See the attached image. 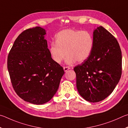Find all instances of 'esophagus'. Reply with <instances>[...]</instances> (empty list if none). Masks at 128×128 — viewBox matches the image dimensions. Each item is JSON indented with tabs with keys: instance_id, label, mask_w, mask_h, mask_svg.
I'll return each mask as SVG.
<instances>
[{
	"instance_id": "34e87169",
	"label": "esophagus",
	"mask_w": 128,
	"mask_h": 128,
	"mask_svg": "<svg viewBox=\"0 0 128 128\" xmlns=\"http://www.w3.org/2000/svg\"><path fill=\"white\" fill-rule=\"evenodd\" d=\"M70 68H69V67H64V71H65V72H66V71H68V70H69Z\"/></svg>"
}]
</instances>
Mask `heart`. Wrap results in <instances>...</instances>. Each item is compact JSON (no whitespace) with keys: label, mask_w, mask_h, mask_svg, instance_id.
I'll list each match as a JSON object with an SVG mask.
<instances>
[{"label":"heart","mask_w":128,"mask_h":128,"mask_svg":"<svg viewBox=\"0 0 128 128\" xmlns=\"http://www.w3.org/2000/svg\"><path fill=\"white\" fill-rule=\"evenodd\" d=\"M93 46V36L88 31L66 29L56 35V42L50 44L49 53L52 60L57 64L61 63L68 54L66 63L71 64L88 59Z\"/></svg>","instance_id":"heart-1"}]
</instances>
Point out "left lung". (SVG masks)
Returning a JSON list of instances; mask_svg holds the SVG:
<instances>
[{
	"label": "left lung",
	"instance_id": "1",
	"mask_svg": "<svg viewBox=\"0 0 128 128\" xmlns=\"http://www.w3.org/2000/svg\"><path fill=\"white\" fill-rule=\"evenodd\" d=\"M94 46L90 56L75 67L79 94L90 102L104 100L119 82L122 55L116 38L104 27L93 31Z\"/></svg>",
	"mask_w": 128,
	"mask_h": 128
}]
</instances>
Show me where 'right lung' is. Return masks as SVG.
<instances>
[{"label":"right lung","instance_id":"1","mask_svg":"<svg viewBox=\"0 0 128 128\" xmlns=\"http://www.w3.org/2000/svg\"><path fill=\"white\" fill-rule=\"evenodd\" d=\"M39 26L23 31L16 39L8 56L7 68L13 88L24 101L42 104L57 92L64 68L52 58Z\"/></svg>","mask_w":128,"mask_h":128}]
</instances>
